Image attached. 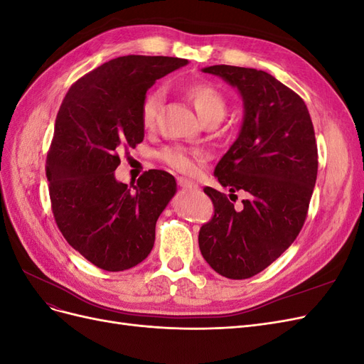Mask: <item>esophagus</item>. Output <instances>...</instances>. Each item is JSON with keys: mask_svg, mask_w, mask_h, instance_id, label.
Listing matches in <instances>:
<instances>
[{"mask_svg": "<svg viewBox=\"0 0 364 364\" xmlns=\"http://www.w3.org/2000/svg\"><path fill=\"white\" fill-rule=\"evenodd\" d=\"M178 185L182 186V188H185V190H191V191L199 190V185L188 181V179H183V178H178Z\"/></svg>", "mask_w": 364, "mask_h": 364, "instance_id": "34e87169", "label": "esophagus"}]
</instances>
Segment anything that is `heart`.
Returning <instances> with one entry per match:
<instances>
[{"label": "heart", "mask_w": 364, "mask_h": 364, "mask_svg": "<svg viewBox=\"0 0 364 364\" xmlns=\"http://www.w3.org/2000/svg\"><path fill=\"white\" fill-rule=\"evenodd\" d=\"M183 92L193 103L194 109L203 121H220L226 112V98L217 86L209 82H191L183 86ZM164 102L161 87L149 91L141 103V123L146 129L156 124V119ZM159 159L173 170L183 174H194L199 170L202 155L196 150L179 146L165 147L159 151Z\"/></svg>", "instance_id": "1"}]
</instances>
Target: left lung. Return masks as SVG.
<instances>
[{"mask_svg":"<svg viewBox=\"0 0 364 364\" xmlns=\"http://www.w3.org/2000/svg\"><path fill=\"white\" fill-rule=\"evenodd\" d=\"M203 73L243 97V126L214 174L229 197H247L235 209L225 193L205 186L214 215L200 228L199 247L222 277L247 279L279 258L305 223L318 165L314 127L302 98L266 71L214 65Z\"/></svg>","mask_w":364,"mask_h":364,"instance_id":"left-lung-1","label":"left lung"}]
</instances>
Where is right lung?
<instances>
[{
    "label": "right lung",
    "mask_w": 364,
    "mask_h": 364,
    "mask_svg": "<svg viewBox=\"0 0 364 364\" xmlns=\"http://www.w3.org/2000/svg\"><path fill=\"white\" fill-rule=\"evenodd\" d=\"M186 63L167 56L117 58L74 82L60 105L46 165L53 215L68 245L98 269L135 267L155 245L174 178L149 170L129 188L114 171L121 151L144 139L141 103L149 87Z\"/></svg>",
    "instance_id": "right-lung-1"
}]
</instances>
